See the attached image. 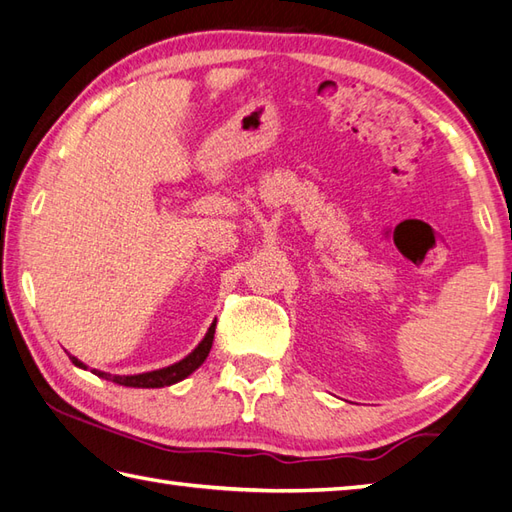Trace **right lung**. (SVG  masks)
I'll return each instance as SVG.
<instances>
[{
  "label": "right lung",
  "instance_id": "obj_1",
  "mask_svg": "<svg viewBox=\"0 0 512 512\" xmlns=\"http://www.w3.org/2000/svg\"><path fill=\"white\" fill-rule=\"evenodd\" d=\"M214 329H216V322H212L210 331L205 333V338L201 340V344L190 353V356L183 358L181 362L172 364V367H165V369H159V371H148V373H139V375H112V373H103V371H97L95 369V375H99V378H106L110 382H117V384H123V387H134V389H161V387H170V384H176L181 382L183 378H187L192 371H196L201 364L205 362L207 353H210L212 349V342H214ZM70 360L77 364V367L86 369L83 364L75 358L70 356Z\"/></svg>",
  "mask_w": 512,
  "mask_h": 512
}]
</instances>
